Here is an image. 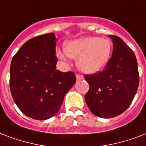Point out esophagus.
<instances>
[{
	"label": "esophagus",
	"mask_w": 146,
	"mask_h": 146,
	"mask_svg": "<svg viewBox=\"0 0 146 146\" xmlns=\"http://www.w3.org/2000/svg\"><path fill=\"white\" fill-rule=\"evenodd\" d=\"M76 77L77 80H83V76L82 74H76Z\"/></svg>",
	"instance_id": "1"
}]
</instances>
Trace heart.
<instances>
[{"label":"heart","mask_w":146,"mask_h":146,"mask_svg":"<svg viewBox=\"0 0 146 146\" xmlns=\"http://www.w3.org/2000/svg\"><path fill=\"white\" fill-rule=\"evenodd\" d=\"M113 50L110 39L88 36L66 43L65 50H57L60 59H78V67L84 73H97L105 67Z\"/></svg>","instance_id":"obj_1"}]
</instances>
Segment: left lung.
<instances>
[{
  "instance_id": "8db88e82",
  "label": "left lung",
  "mask_w": 146,
  "mask_h": 146,
  "mask_svg": "<svg viewBox=\"0 0 146 146\" xmlns=\"http://www.w3.org/2000/svg\"><path fill=\"white\" fill-rule=\"evenodd\" d=\"M109 36L113 40V51L105 69L84 76L90 86L85 96L88 107L98 117L108 119L127 110L139 83L135 53L120 37Z\"/></svg>"
}]
</instances>
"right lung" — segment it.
<instances>
[{
	"mask_svg": "<svg viewBox=\"0 0 146 146\" xmlns=\"http://www.w3.org/2000/svg\"><path fill=\"white\" fill-rule=\"evenodd\" d=\"M54 33L36 36L24 43L12 59L10 89L22 113L45 120L58 113L63 98L76 83L73 71L56 70Z\"/></svg>",
	"mask_w": 146,
	"mask_h": 146,
	"instance_id": "right-lung-1",
	"label": "right lung"
}]
</instances>
